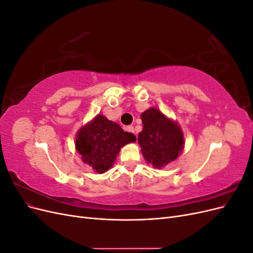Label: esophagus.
<instances>
[{"label": "esophagus", "instance_id": "esophagus-1", "mask_svg": "<svg viewBox=\"0 0 253 253\" xmlns=\"http://www.w3.org/2000/svg\"><path fill=\"white\" fill-rule=\"evenodd\" d=\"M126 131H127V132H131V133H135L134 126H126Z\"/></svg>", "mask_w": 253, "mask_h": 253}]
</instances>
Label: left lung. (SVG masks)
<instances>
[{"label":"left lung","instance_id":"obj_1","mask_svg":"<svg viewBox=\"0 0 253 253\" xmlns=\"http://www.w3.org/2000/svg\"><path fill=\"white\" fill-rule=\"evenodd\" d=\"M140 118L143 127L138 134V143L145 162L162 169L177 159L185 148V137L178 122L156 108L142 112Z\"/></svg>","mask_w":253,"mask_h":253}]
</instances>
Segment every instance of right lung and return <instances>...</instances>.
I'll return each instance as SVG.
<instances>
[{"mask_svg": "<svg viewBox=\"0 0 253 253\" xmlns=\"http://www.w3.org/2000/svg\"><path fill=\"white\" fill-rule=\"evenodd\" d=\"M136 136L101 114L82 126L76 135L75 147L84 164L101 174L113 167L120 149L135 142Z\"/></svg>", "mask_w": 253, "mask_h": 253, "instance_id": "1", "label": "right lung"}]
</instances>
